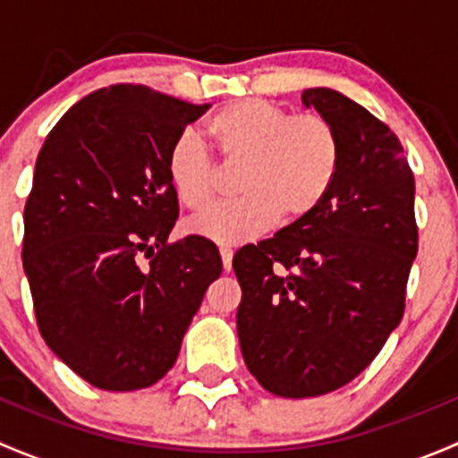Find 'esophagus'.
I'll use <instances>...</instances> for the list:
<instances>
[{
	"instance_id": "obj_1",
	"label": "esophagus",
	"mask_w": 458,
	"mask_h": 458,
	"mask_svg": "<svg viewBox=\"0 0 458 458\" xmlns=\"http://www.w3.org/2000/svg\"><path fill=\"white\" fill-rule=\"evenodd\" d=\"M219 255H221V263H224V270L230 272L233 270V250L225 246L219 248Z\"/></svg>"
}]
</instances>
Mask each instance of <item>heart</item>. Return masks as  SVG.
Here are the masks:
<instances>
[{
    "label": "heart",
    "mask_w": 458,
    "mask_h": 458,
    "mask_svg": "<svg viewBox=\"0 0 458 458\" xmlns=\"http://www.w3.org/2000/svg\"><path fill=\"white\" fill-rule=\"evenodd\" d=\"M208 135L225 161L243 164L239 201L215 203L186 219L183 230L208 242L242 243L284 221H301L335 186L341 146L330 122L317 114L293 117L263 99H239L216 110ZM165 174L174 197L199 208L212 195V159L195 131L170 143Z\"/></svg>",
    "instance_id": "1"
}]
</instances>
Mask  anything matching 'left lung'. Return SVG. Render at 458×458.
Returning <instances> with one entry per match:
<instances>
[{"label": "left lung", "mask_w": 458, "mask_h": 458, "mask_svg": "<svg viewBox=\"0 0 458 458\" xmlns=\"http://www.w3.org/2000/svg\"><path fill=\"white\" fill-rule=\"evenodd\" d=\"M301 101L339 137L335 186L310 216L233 259L243 361L288 399L327 394L370 366L403 317L419 248L414 177L394 132L332 88Z\"/></svg>", "instance_id": "1"}]
</instances>
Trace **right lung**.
Instances as JSON below:
<instances>
[{"label": "right lung", "instance_id": "add662e5", "mask_svg": "<svg viewBox=\"0 0 458 458\" xmlns=\"http://www.w3.org/2000/svg\"><path fill=\"white\" fill-rule=\"evenodd\" d=\"M208 108L146 86L101 88L59 119L37 157L21 250L37 326L99 390L159 381L221 275L208 239L168 243L179 201L165 155Z\"/></svg>", "mask_w": 458, "mask_h": 458}]
</instances>
